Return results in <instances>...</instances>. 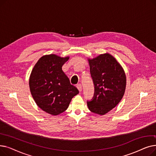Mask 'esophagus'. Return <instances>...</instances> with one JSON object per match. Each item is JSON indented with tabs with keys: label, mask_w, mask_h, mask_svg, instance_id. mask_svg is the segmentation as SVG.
Segmentation results:
<instances>
[{
	"label": "esophagus",
	"mask_w": 156,
	"mask_h": 156,
	"mask_svg": "<svg viewBox=\"0 0 156 156\" xmlns=\"http://www.w3.org/2000/svg\"><path fill=\"white\" fill-rule=\"evenodd\" d=\"M76 87H77V88L78 89V90H79L80 92L82 91V86H81V84H78V85H76Z\"/></svg>",
	"instance_id": "obj_1"
}]
</instances>
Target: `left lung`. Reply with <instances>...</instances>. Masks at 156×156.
<instances>
[{"label": "left lung", "mask_w": 156, "mask_h": 156, "mask_svg": "<svg viewBox=\"0 0 156 156\" xmlns=\"http://www.w3.org/2000/svg\"><path fill=\"white\" fill-rule=\"evenodd\" d=\"M87 59L95 85V96L87 102V105L91 112L102 116L115 108L123 97L126 85L125 72L109 53Z\"/></svg>", "instance_id": "8db88e82"}]
</instances>
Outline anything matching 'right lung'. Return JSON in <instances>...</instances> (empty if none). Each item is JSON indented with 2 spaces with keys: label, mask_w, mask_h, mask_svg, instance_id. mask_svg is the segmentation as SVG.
<instances>
[{
  "label": "right lung",
  "mask_w": 156,
  "mask_h": 156,
  "mask_svg": "<svg viewBox=\"0 0 156 156\" xmlns=\"http://www.w3.org/2000/svg\"><path fill=\"white\" fill-rule=\"evenodd\" d=\"M69 59V56L55 54L43 55L30 74L29 86L33 98L41 109L52 116L66 110L72 98L79 93L62 69Z\"/></svg>",
  "instance_id": "add662e5"
}]
</instances>
